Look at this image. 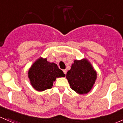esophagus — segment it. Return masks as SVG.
I'll return each instance as SVG.
<instances>
[{"mask_svg":"<svg viewBox=\"0 0 123 123\" xmlns=\"http://www.w3.org/2000/svg\"><path fill=\"white\" fill-rule=\"evenodd\" d=\"M63 72H64V73L66 75L67 74V70H66V69H64V70H63Z\"/></svg>","mask_w":123,"mask_h":123,"instance_id":"obj_1","label":"esophagus"}]
</instances>
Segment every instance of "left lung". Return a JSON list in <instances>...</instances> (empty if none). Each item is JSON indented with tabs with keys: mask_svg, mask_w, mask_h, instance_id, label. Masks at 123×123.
I'll return each mask as SVG.
<instances>
[{
	"mask_svg": "<svg viewBox=\"0 0 123 123\" xmlns=\"http://www.w3.org/2000/svg\"><path fill=\"white\" fill-rule=\"evenodd\" d=\"M97 74L86 58L74 60L66 78L71 88L79 94H87L92 89Z\"/></svg>",
	"mask_w": 123,
	"mask_h": 123,
	"instance_id": "obj_1",
	"label": "left lung"
}]
</instances>
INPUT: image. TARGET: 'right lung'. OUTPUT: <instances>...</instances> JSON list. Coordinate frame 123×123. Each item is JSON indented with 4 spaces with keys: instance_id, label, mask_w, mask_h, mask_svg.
Listing matches in <instances>:
<instances>
[{
    "instance_id": "obj_1",
    "label": "right lung",
    "mask_w": 123,
    "mask_h": 123,
    "mask_svg": "<svg viewBox=\"0 0 123 123\" xmlns=\"http://www.w3.org/2000/svg\"><path fill=\"white\" fill-rule=\"evenodd\" d=\"M65 76L56 64L49 62L46 58L42 57L32 64L28 71V78L31 85L38 91L51 88L56 78Z\"/></svg>"
}]
</instances>
